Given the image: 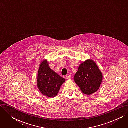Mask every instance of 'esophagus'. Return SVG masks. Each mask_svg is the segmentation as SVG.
<instances>
[{"label":"esophagus","mask_w":128,"mask_h":128,"mask_svg":"<svg viewBox=\"0 0 128 128\" xmlns=\"http://www.w3.org/2000/svg\"><path fill=\"white\" fill-rule=\"evenodd\" d=\"M71 77H72V76L70 75H68V76H66V78L67 79H70L71 78Z\"/></svg>","instance_id":"esophagus-1"}]
</instances>
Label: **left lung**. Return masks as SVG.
Listing matches in <instances>:
<instances>
[{
  "mask_svg": "<svg viewBox=\"0 0 128 128\" xmlns=\"http://www.w3.org/2000/svg\"><path fill=\"white\" fill-rule=\"evenodd\" d=\"M74 79L82 93L90 95L99 89L103 75L96 63L88 60L79 65Z\"/></svg>",
  "mask_w": 128,
  "mask_h": 128,
  "instance_id": "left-lung-1",
  "label": "left lung"
}]
</instances>
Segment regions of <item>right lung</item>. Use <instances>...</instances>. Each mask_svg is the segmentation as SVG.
Returning a JSON list of instances; mask_svg holds the SVG:
<instances>
[{
  "label": "right lung",
  "mask_w": 128,
  "mask_h": 128,
  "mask_svg": "<svg viewBox=\"0 0 128 128\" xmlns=\"http://www.w3.org/2000/svg\"><path fill=\"white\" fill-rule=\"evenodd\" d=\"M65 79L55 72L45 60L40 64L38 72L37 86L42 94L49 98L56 96Z\"/></svg>",
  "instance_id": "add662e5"
}]
</instances>
